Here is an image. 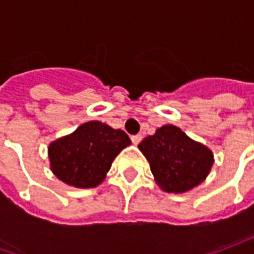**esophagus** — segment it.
Instances as JSON below:
<instances>
[{
	"mask_svg": "<svg viewBox=\"0 0 254 254\" xmlns=\"http://www.w3.org/2000/svg\"><path fill=\"white\" fill-rule=\"evenodd\" d=\"M141 135H140V134H135V135H131V141H132V144H135V145H137V144H138V142L141 141Z\"/></svg>",
	"mask_w": 254,
	"mask_h": 254,
	"instance_id": "esophagus-1",
	"label": "esophagus"
}]
</instances>
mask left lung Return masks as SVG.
<instances>
[{"instance_id":"1","label":"left lung","mask_w":254,"mask_h":254,"mask_svg":"<svg viewBox=\"0 0 254 254\" xmlns=\"http://www.w3.org/2000/svg\"><path fill=\"white\" fill-rule=\"evenodd\" d=\"M138 148L150 162L157 184L167 192L181 193L199 185L213 164L212 152L175 126H162Z\"/></svg>"}]
</instances>
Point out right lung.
<instances>
[{"instance_id": "add662e5", "label": "right lung", "mask_w": 254, "mask_h": 254, "mask_svg": "<svg viewBox=\"0 0 254 254\" xmlns=\"http://www.w3.org/2000/svg\"><path fill=\"white\" fill-rule=\"evenodd\" d=\"M130 144L123 130L100 122L84 123L49 145L51 168L67 185L93 188L104 180L119 152Z\"/></svg>"}]
</instances>
